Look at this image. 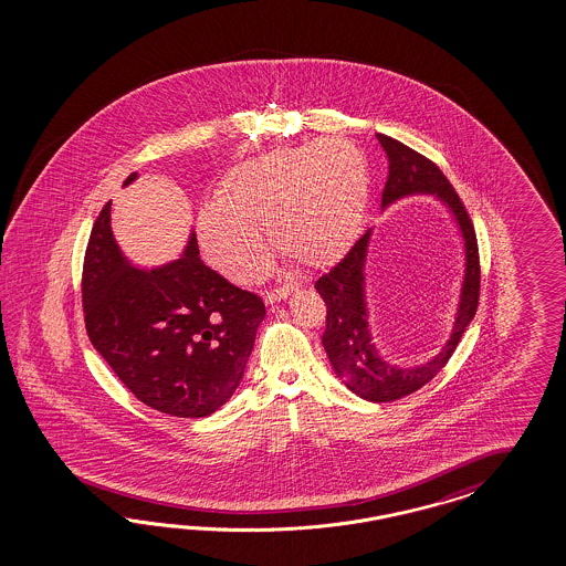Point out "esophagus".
Returning a JSON list of instances; mask_svg holds the SVG:
<instances>
[{"label":"esophagus","mask_w":566,"mask_h":566,"mask_svg":"<svg viewBox=\"0 0 566 566\" xmlns=\"http://www.w3.org/2000/svg\"><path fill=\"white\" fill-rule=\"evenodd\" d=\"M292 291H294V286H284V289H280V291L268 292V294H265V303H268V305H275V303H280V301H286V298L291 296Z\"/></svg>","instance_id":"34e87169"}]
</instances>
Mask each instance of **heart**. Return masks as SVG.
Instances as JSON below:
<instances>
[{"mask_svg": "<svg viewBox=\"0 0 566 566\" xmlns=\"http://www.w3.org/2000/svg\"><path fill=\"white\" fill-rule=\"evenodd\" d=\"M369 201L365 155L343 138L284 147L244 159L223 176L218 203L197 213V239L211 268L230 282H258L275 249L319 270L346 255Z\"/></svg>", "mask_w": 566, "mask_h": 566, "instance_id": "obj_1", "label": "heart"}]
</instances>
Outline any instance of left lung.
Returning a JSON list of instances; mask_svg holds the SVG:
<instances>
[{
    "label": "left lung",
    "instance_id": "obj_1",
    "mask_svg": "<svg viewBox=\"0 0 566 566\" xmlns=\"http://www.w3.org/2000/svg\"><path fill=\"white\" fill-rule=\"evenodd\" d=\"M388 157V180L381 192V211L400 199L417 195H433L448 209L463 240V282L454 324L444 346L426 363L398 365L381 355L374 340V326L367 303V255L374 228L360 237L343 261L315 282V289L326 301L327 317L324 348L334 374L355 395L371 402H392L417 392L440 374L461 343L480 301V253L469 213L442 170L417 154L405 143L386 135H376Z\"/></svg>",
    "mask_w": 566,
    "mask_h": 566
}]
</instances>
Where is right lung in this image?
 Returning <instances> with one entry per match:
<instances>
[{"label": "right lung", "mask_w": 566, "mask_h": 566, "mask_svg": "<svg viewBox=\"0 0 566 566\" xmlns=\"http://www.w3.org/2000/svg\"><path fill=\"white\" fill-rule=\"evenodd\" d=\"M83 307L91 343L122 384L155 411L190 419L234 395L265 317L258 294L207 268L192 230L180 258L135 265L114 239L112 201L86 244Z\"/></svg>", "instance_id": "1"}]
</instances>
